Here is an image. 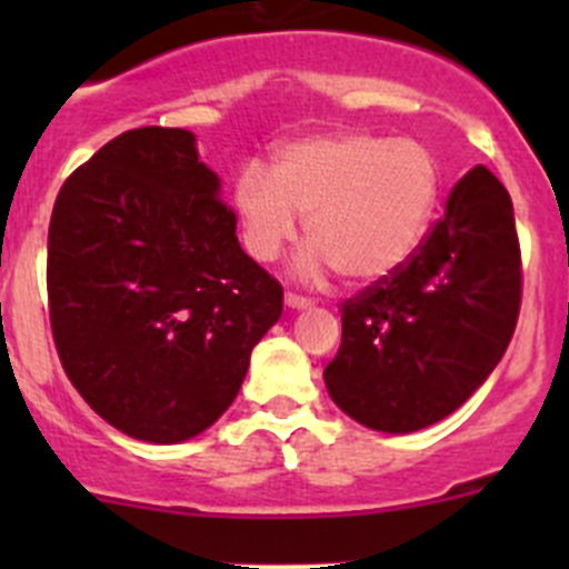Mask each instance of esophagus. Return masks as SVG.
<instances>
[{
  "mask_svg": "<svg viewBox=\"0 0 569 569\" xmlns=\"http://www.w3.org/2000/svg\"><path fill=\"white\" fill-rule=\"evenodd\" d=\"M286 306L297 308V311H300V308L311 306V300H308V297H302V295H295V291H286Z\"/></svg>",
  "mask_w": 569,
  "mask_h": 569,
  "instance_id": "1",
  "label": "esophagus"
}]
</instances>
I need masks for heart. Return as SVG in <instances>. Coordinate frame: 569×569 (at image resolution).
Segmentation results:
<instances>
[{
  "label": "heart",
  "mask_w": 569,
  "mask_h": 569,
  "mask_svg": "<svg viewBox=\"0 0 569 569\" xmlns=\"http://www.w3.org/2000/svg\"><path fill=\"white\" fill-rule=\"evenodd\" d=\"M443 168L432 148L412 137L338 131L278 151L272 178L248 168L233 203L244 248L274 261L306 217L311 250L302 269L332 267L347 283H375L416 252L438 209Z\"/></svg>",
  "instance_id": "obj_1"
}]
</instances>
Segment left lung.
<instances>
[{
	"mask_svg": "<svg viewBox=\"0 0 569 569\" xmlns=\"http://www.w3.org/2000/svg\"><path fill=\"white\" fill-rule=\"evenodd\" d=\"M520 295L512 198L479 164L455 183L416 252L341 302V347L325 369L327 393L380 432L438 423L503 358Z\"/></svg>",
	"mask_w": 569,
	"mask_h": 569,
	"instance_id": "1",
	"label": "left lung"
}]
</instances>
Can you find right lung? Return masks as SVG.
I'll return each mask as SVG.
<instances>
[{
  "label": "right lung",
  "instance_id": "obj_1",
  "mask_svg": "<svg viewBox=\"0 0 569 569\" xmlns=\"http://www.w3.org/2000/svg\"><path fill=\"white\" fill-rule=\"evenodd\" d=\"M57 355L129 438L181 443L231 407L283 289L187 129L123 131L62 183L46 256Z\"/></svg>",
  "mask_w": 569,
  "mask_h": 569
}]
</instances>
